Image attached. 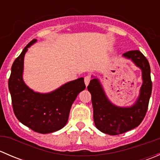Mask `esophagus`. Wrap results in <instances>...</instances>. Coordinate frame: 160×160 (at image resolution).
I'll return each mask as SVG.
<instances>
[{"instance_id":"34e87169","label":"esophagus","mask_w":160,"mask_h":160,"mask_svg":"<svg viewBox=\"0 0 160 160\" xmlns=\"http://www.w3.org/2000/svg\"><path fill=\"white\" fill-rule=\"evenodd\" d=\"M90 81V77H89V76H87V77H84V83L86 86H88Z\"/></svg>"}]
</instances>
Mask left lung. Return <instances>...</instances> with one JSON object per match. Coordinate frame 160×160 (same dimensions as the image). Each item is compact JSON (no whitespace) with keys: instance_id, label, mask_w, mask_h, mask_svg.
Segmentation results:
<instances>
[{"instance_id":"1","label":"left lung","mask_w":160,"mask_h":160,"mask_svg":"<svg viewBox=\"0 0 160 160\" xmlns=\"http://www.w3.org/2000/svg\"><path fill=\"white\" fill-rule=\"evenodd\" d=\"M124 58L130 59L142 71V84L139 95L132 105L120 107L111 103L98 77L92 76L88 89L91 94L93 121L96 128L103 133L120 135L140 125L146 114L152 93L150 66L147 59L138 50L124 53Z\"/></svg>"}]
</instances>
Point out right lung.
Returning a JSON list of instances; mask_svg holds the SVG:
<instances>
[{"label": "right lung", "mask_w": 160, "mask_h": 160, "mask_svg": "<svg viewBox=\"0 0 160 160\" xmlns=\"http://www.w3.org/2000/svg\"><path fill=\"white\" fill-rule=\"evenodd\" d=\"M36 42L31 41L13 62L8 88L18 120L35 132L47 134L65 126L72 103L86 86L84 79L80 77L49 93H39L28 88L23 80L24 58L28 48Z\"/></svg>", "instance_id": "right-lung-1"}]
</instances>
